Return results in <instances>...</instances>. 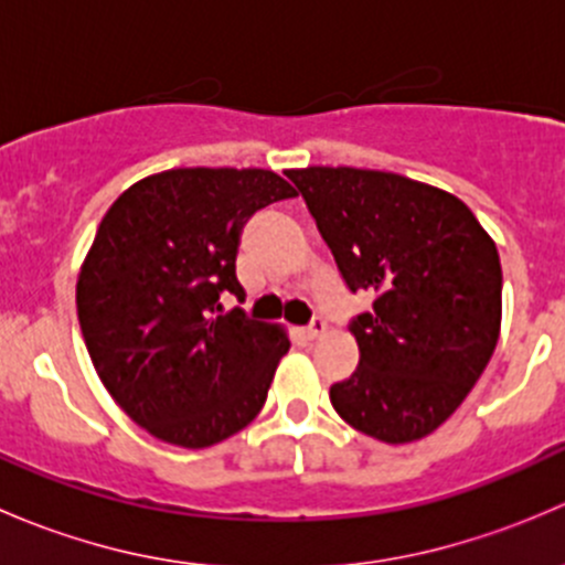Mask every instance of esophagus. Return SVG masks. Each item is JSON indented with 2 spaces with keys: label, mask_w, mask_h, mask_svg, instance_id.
Masks as SVG:
<instances>
[{
  "label": "esophagus",
  "mask_w": 565,
  "mask_h": 565,
  "mask_svg": "<svg viewBox=\"0 0 565 565\" xmlns=\"http://www.w3.org/2000/svg\"><path fill=\"white\" fill-rule=\"evenodd\" d=\"M324 330H328V324H324V319H322V317H315V319H311V322L303 328V335H306V339H309V341H315L317 335L324 333Z\"/></svg>",
  "instance_id": "esophagus-1"
}]
</instances>
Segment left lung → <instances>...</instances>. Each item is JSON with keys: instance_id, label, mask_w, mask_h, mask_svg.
<instances>
[{"instance_id": "1", "label": "left lung", "mask_w": 565, "mask_h": 565, "mask_svg": "<svg viewBox=\"0 0 565 565\" xmlns=\"http://www.w3.org/2000/svg\"><path fill=\"white\" fill-rule=\"evenodd\" d=\"M350 292L361 363L330 385L335 413L374 440L431 435L487 369L500 335L503 273L461 199L393 172L289 169Z\"/></svg>"}]
</instances>
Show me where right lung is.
<instances>
[{
  "instance_id": "right-lung-1",
  "label": "right lung",
  "mask_w": 565,
  "mask_h": 565,
  "mask_svg": "<svg viewBox=\"0 0 565 565\" xmlns=\"http://www.w3.org/2000/svg\"><path fill=\"white\" fill-rule=\"evenodd\" d=\"M267 169H169L108 207L76 284L93 366L152 437L207 448L259 415L289 339L221 295H243L237 246L256 210L292 199Z\"/></svg>"
}]
</instances>
